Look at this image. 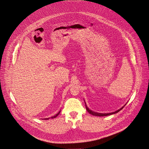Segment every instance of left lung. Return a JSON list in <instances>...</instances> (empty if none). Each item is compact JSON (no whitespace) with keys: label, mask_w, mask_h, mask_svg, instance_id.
Wrapping results in <instances>:
<instances>
[{"label":"left lung","mask_w":149,"mask_h":149,"mask_svg":"<svg viewBox=\"0 0 149 149\" xmlns=\"http://www.w3.org/2000/svg\"><path fill=\"white\" fill-rule=\"evenodd\" d=\"M125 105H126V104H125ZM125 105H124V106H125ZM85 106H86V109L87 111L90 114H91V115H94V116H108V115H113V114H115V113H118V112H119L120 111H121V110L124 107V106H123L122 108H121L119 110H118V111H115V112H112V113H100L95 112H93V111L90 110L87 107V106H86V104H85Z\"/></svg>","instance_id":"8db88e82"}]
</instances>
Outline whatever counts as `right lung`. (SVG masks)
Wrapping results in <instances>:
<instances>
[{"label":"right lung","instance_id":"add662e5","mask_svg":"<svg viewBox=\"0 0 149 149\" xmlns=\"http://www.w3.org/2000/svg\"><path fill=\"white\" fill-rule=\"evenodd\" d=\"M60 112V111L56 115H55V116H52V117L50 118H47V119H45L44 120H48V119H54V118H55L56 117H57V116H58V115H59Z\"/></svg>","mask_w":149,"mask_h":149}]
</instances>
